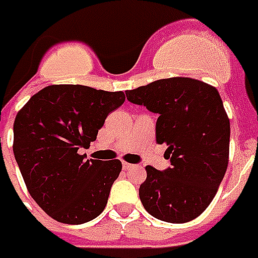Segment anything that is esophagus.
<instances>
[{
	"label": "esophagus",
	"instance_id": "obj_1",
	"mask_svg": "<svg viewBox=\"0 0 258 258\" xmlns=\"http://www.w3.org/2000/svg\"><path fill=\"white\" fill-rule=\"evenodd\" d=\"M122 167H123V169H126V171H127V169H131V168L133 167V164H129V162H122Z\"/></svg>",
	"mask_w": 258,
	"mask_h": 258
}]
</instances>
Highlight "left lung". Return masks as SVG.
I'll use <instances>...</instances> for the list:
<instances>
[{
    "mask_svg": "<svg viewBox=\"0 0 258 258\" xmlns=\"http://www.w3.org/2000/svg\"><path fill=\"white\" fill-rule=\"evenodd\" d=\"M126 98L158 115L157 143H167L171 167H146L139 196L157 220L183 224L213 202L228 168L231 125L218 90L190 78L155 80Z\"/></svg>",
    "mask_w": 258,
    "mask_h": 258,
    "instance_id": "obj_1",
    "label": "left lung"
}]
</instances>
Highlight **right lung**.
Listing matches in <instances>:
<instances>
[{
  "instance_id": "right-lung-1",
  "label": "right lung",
  "mask_w": 258,
  "mask_h": 258,
  "mask_svg": "<svg viewBox=\"0 0 258 258\" xmlns=\"http://www.w3.org/2000/svg\"><path fill=\"white\" fill-rule=\"evenodd\" d=\"M122 91L82 85H52L36 93L14 123V155L30 196L58 222L79 225L103 213L119 176V160H87Z\"/></svg>"
}]
</instances>
